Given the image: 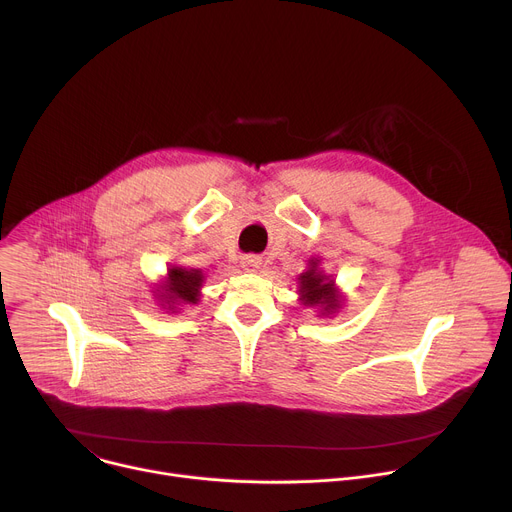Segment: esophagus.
<instances>
[{"label": "esophagus", "instance_id": "1", "mask_svg": "<svg viewBox=\"0 0 512 512\" xmlns=\"http://www.w3.org/2000/svg\"><path fill=\"white\" fill-rule=\"evenodd\" d=\"M241 267H243L245 271H257V269L261 267V257H257V255H245V257L241 259Z\"/></svg>", "mask_w": 512, "mask_h": 512}]
</instances>
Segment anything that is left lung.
Wrapping results in <instances>:
<instances>
[{
	"label": "left lung",
	"mask_w": 512,
	"mask_h": 512,
	"mask_svg": "<svg viewBox=\"0 0 512 512\" xmlns=\"http://www.w3.org/2000/svg\"><path fill=\"white\" fill-rule=\"evenodd\" d=\"M320 259H310L308 269L298 277L300 279V300L304 306L318 308L322 316H330L340 310L342 298L336 289V283L330 275H324L318 269Z\"/></svg>",
	"instance_id": "1"
}]
</instances>
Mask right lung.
<instances>
[{"label":"right lung","mask_w":512,"mask_h":512,"mask_svg":"<svg viewBox=\"0 0 512 512\" xmlns=\"http://www.w3.org/2000/svg\"><path fill=\"white\" fill-rule=\"evenodd\" d=\"M202 281L204 275L200 269L170 267L166 281L156 291V298L160 300V306L170 312H176L178 306L184 304H198Z\"/></svg>","instance_id":"obj_1"}]
</instances>
